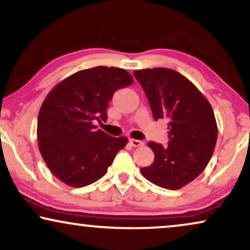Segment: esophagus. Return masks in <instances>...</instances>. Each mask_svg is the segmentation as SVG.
<instances>
[{
    "mask_svg": "<svg viewBox=\"0 0 250 250\" xmlns=\"http://www.w3.org/2000/svg\"><path fill=\"white\" fill-rule=\"evenodd\" d=\"M129 145L132 146H142L145 143L142 141H139V140H135V139H129Z\"/></svg>",
    "mask_w": 250,
    "mask_h": 250,
    "instance_id": "34e87169",
    "label": "esophagus"
}]
</instances>
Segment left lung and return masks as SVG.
Masks as SVG:
<instances>
[{
	"label": "left lung",
	"mask_w": 250,
	"mask_h": 250,
	"mask_svg": "<svg viewBox=\"0 0 250 250\" xmlns=\"http://www.w3.org/2000/svg\"><path fill=\"white\" fill-rule=\"evenodd\" d=\"M133 74L146 92L153 118L167 119L169 129L167 146L148 143L155 160L141 173L156 186L179 190L200 175L213 156L217 140L213 108L196 85L175 70L148 68Z\"/></svg>",
	"instance_id": "obj_1"
}]
</instances>
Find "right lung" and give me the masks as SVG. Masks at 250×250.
Returning a JSON list of instances; mask_svg holds the SVG:
<instances>
[{
	"instance_id": "1",
	"label": "right lung",
	"mask_w": 250,
	"mask_h": 250,
	"mask_svg": "<svg viewBox=\"0 0 250 250\" xmlns=\"http://www.w3.org/2000/svg\"><path fill=\"white\" fill-rule=\"evenodd\" d=\"M133 82L125 69L99 66L70 75L46 95L37 140L46 166L61 182L73 188L94 183L127 145V138L109 136L94 122L107 121L112 95Z\"/></svg>"
}]
</instances>
